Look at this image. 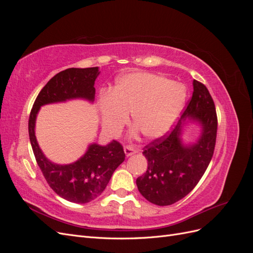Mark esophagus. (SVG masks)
I'll return each mask as SVG.
<instances>
[{
  "label": "esophagus",
  "instance_id": "obj_1",
  "mask_svg": "<svg viewBox=\"0 0 253 253\" xmlns=\"http://www.w3.org/2000/svg\"><path fill=\"white\" fill-rule=\"evenodd\" d=\"M124 150H125V153H126V157L132 156V155H134V154H136V153H137V150L134 149L133 147H131V145H126V147L124 148Z\"/></svg>",
  "mask_w": 253,
  "mask_h": 253
}]
</instances>
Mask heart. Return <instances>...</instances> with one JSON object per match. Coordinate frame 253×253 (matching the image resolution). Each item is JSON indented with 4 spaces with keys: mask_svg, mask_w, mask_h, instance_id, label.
Segmentation results:
<instances>
[{
    "mask_svg": "<svg viewBox=\"0 0 253 253\" xmlns=\"http://www.w3.org/2000/svg\"><path fill=\"white\" fill-rule=\"evenodd\" d=\"M186 91L179 83L150 73L122 76L98 99L103 128L116 133L131 114L132 126L147 139L164 136L174 125L185 102Z\"/></svg>",
    "mask_w": 253,
    "mask_h": 253,
    "instance_id": "obj_1",
    "label": "heart"
}]
</instances>
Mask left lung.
I'll return each instance as SVG.
<instances>
[{"mask_svg": "<svg viewBox=\"0 0 253 253\" xmlns=\"http://www.w3.org/2000/svg\"><path fill=\"white\" fill-rule=\"evenodd\" d=\"M202 126L196 143L183 145L182 126L188 120ZM217 117L213 99L203 83L193 81V94L172 131L143 148L148 170L136 179L141 195L152 204L169 206L188 195L203 177L213 156Z\"/></svg>", "mask_w": 253, "mask_h": 253, "instance_id": "left-lung-1", "label": "left lung"}]
</instances>
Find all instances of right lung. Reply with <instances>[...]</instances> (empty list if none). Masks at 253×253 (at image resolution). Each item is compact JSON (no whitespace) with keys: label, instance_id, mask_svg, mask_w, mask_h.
<instances>
[{"label":"right lung","instance_id":"obj_1","mask_svg":"<svg viewBox=\"0 0 253 253\" xmlns=\"http://www.w3.org/2000/svg\"><path fill=\"white\" fill-rule=\"evenodd\" d=\"M98 67L67 68L58 73L38 95L28 120V133L38 166L49 187L64 200L86 204L100 195L114 171L124 163L126 154L122 145L113 140L106 145L91 143L82 157L68 165L51 163L38 144L35 126L37 115L45 104L65 102L72 99L95 100V80Z\"/></svg>","mask_w":253,"mask_h":253}]
</instances>
